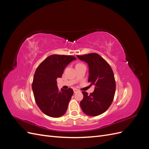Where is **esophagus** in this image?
<instances>
[{"instance_id": "esophagus-1", "label": "esophagus", "mask_w": 149, "mask_h": 149, "mask_svg": "<svg viewBox=\"0 0 149 149\" xmlns=\"http://www.w3.org/2000/svg\"><path fill=\"white\" fill-rule=\"evenodd\" d=\"M73 91H74V93H78V92H79V90H78V89H76V88L73 89Z\"/></svg>"}]
</instances>
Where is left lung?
Wrapping results in <instances>:
<instances>
[{"label": "left lung", "mask_w": 149, "mask_h": 149, "mask_svg": "<svg viewBox=\"0 0 149 149\" xmlns=\"http://www.w3.org/2000/svg\"><path fill=\"white\" fill-rule=\"evenodd\" d=\"M78 59L88 63V81L95 86L94 91L89 94L83 91V99L80 106L84 114L97 116L104 113L109 107L114 100L116 81L113 71L107 62L97 53H89Z\"/></svg>", "instance_id": "1"}]
</instances>
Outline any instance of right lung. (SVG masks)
Masks as SVG:
<instances>
[{"instance_id":"obj_1","label":"right lung","mask_w":149,"mask_h":149,"mask_svg":"<svg viewBox=\"0 0 149 149\" xmlns=\"http://www.w3.org/2000/svg\"><path fill=\"white\" fill-rule=\"evenodd\" d=\"M75 60L73 56L52 55L36 70L32 83L33 95L37 106L47 116L60 118L65 114L73 90L59 91L56 79L61 77L66 66Z\"/></svg>"}]
</instances>
